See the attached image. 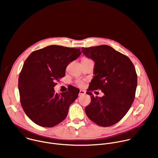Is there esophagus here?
<instances>
[{
  "mask_svg": "<svg viewBox=\"0 0 158 158\" xmlns=\"http://www.w3.org/2000/svg\"><path fill=\"white\" fill-rule=\"evenodd\" d=\"M85 94V91H84V90H80L79 93V96H82Z\"/></svg>",
  "mask_w": 158,
  "mask_h": 158,
  "instance_id": "34e87169",
  "label": "esophagus"
}]
</instances>
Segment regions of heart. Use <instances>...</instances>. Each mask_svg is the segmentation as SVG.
<instances>
[{
  "label": "heart",
  "instance_id": "1",
  "mask_svg": "<svg viewBox=\"0 0 158 158\" xmlns=\"http://www.w3.org/2000/svg\"><path fill=\"white\" fill-rule=\"evenodd\" d=\"M89 60V59L84 57V58L82 59V61H85V60ZM82 85V82H79V86H81Z\"/></svg>",
  "mask_w": 158,
  "mask_h": 158
}]
</instances>
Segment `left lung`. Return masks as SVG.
<instances>
[{
  "label": "left lung",
  "mask_w": 158,
  "mask_h": 158,
  "mask_svg": "<svg viewBox=\"0 0 158 158\" xmlns=\"http://www.w3.org/2000/svg\"><path fill=\"white\" fill-rule=\"evenodd\" d=\"M82 53L94 61V76L88 91L100 89L101 98L94 97L85 107L87 117L98 125L107 127L119 122L130 109L137 87V74L131 60L107 45L82 48Z\"/></svg>",
  "instance_id": "obj_1"
}]
</instances>
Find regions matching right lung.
I'll return each mask as SVG.
<instances>
[{"label": "right lung", "instance_id": "1", "mask_svg": "<svg viewBox=\"0 0 158 158\" xmlns=\"http://www.w3.org/2000/svg\"><path fill=\"white\" fill-rule=\"evenodd\" d=\"M80 50L52 45L32 52L26 60L19 77L20 99L25 113L36 124L51 127L66 118L79 89L72 86L58 94L54 87L64 77L67 66L79 57Z\"/></svg>", "mask_w": 158, "mask_h": 158}]
</instances>
